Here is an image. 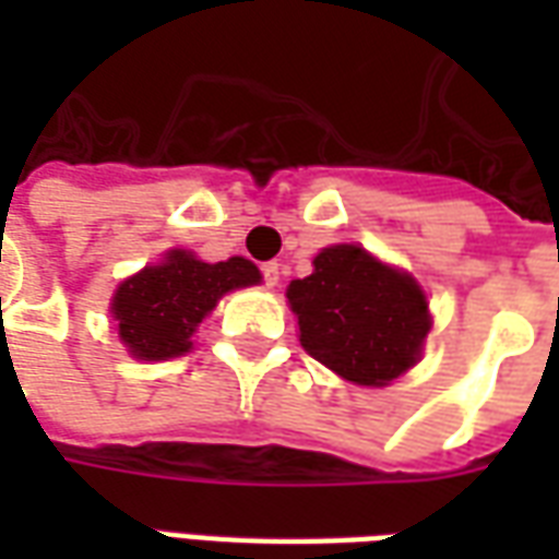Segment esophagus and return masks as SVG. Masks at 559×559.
Wrapping results in <instances>:
<instances>
[{
    "label": "esophagus",
    "mask_w": 559,
    "mask_h": 559,
    "mask_svg": "<svg viewBox=\"0 0 559 559\" xmlns=\"http://www.w3.org/2000/svg\"><path fill=\"white\" fill-rule=\"evenodd\" d=\"M260 275H263V281H266V287H275V284H278V275H281V263L269 260V263H263V266H260Z\"/></svg>",
    "instance_id": "obj_1"
}]
</instances>
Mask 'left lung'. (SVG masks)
<instances>
[{
    "mask_svg": "<svg viewBox=\"0 0 559 559\" xmlns=\"http://www.w3.org/2000/svg\"><path fill=\"white\" fill-rule=\"evenodd\" d=\"M287 299L305 350L362 386L404 374L431 329L419 284L356 245L323 248L314 272L290 281Z\"/></svg>",
    "mask_w": 559,
    "mask_h": 559,
    "instance_id": "left-lung-1",
    "label": "left lung"
}]
</instances>
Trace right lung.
Here are the masks:
<instances>
[{
    "mask_svg": "<svg viewBox=\"0 0 559 559\" xmlns=\"http://www.w3.org/2000/svg\"><path fill=\"white\" fill-rule=\"evenodd\" d=\"M257 281L260 272L245 257L203 263L185 251H170L160 266L143 269L116 290L114 317L119 338L146 362L182 356L191 350L197 323L221 296Z\"/></svg>",
    "mask_w": 559,
    "mask_h": 559,
    "instance_id": "1",
    "label": "right lung"
}]
</instances>
